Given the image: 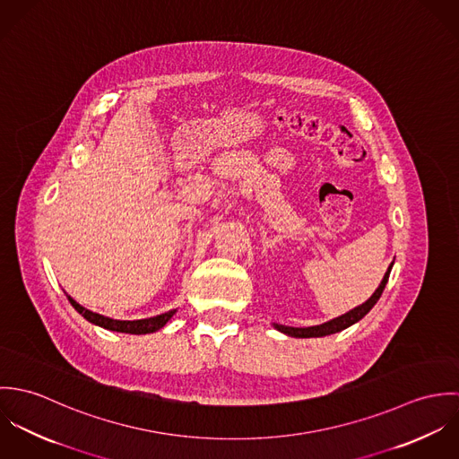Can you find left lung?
<instances>
[{"label": "left lung", "instance_id": "left-lung-1", "mask_svg": "<svg viewBox=\"0 0 459 459\" xmlns=\"http://www.w3.org/2000/svg\"><path fill=\"white\" fill-rule=\"evenodd\" d=\"M394 262L391 263V266L387 268V272H385V275H384V279H382V282H380V286L377 288V291L362 304V306H357L355 309H351V311H348L346 315H341V316H337V318H333V320H330L327 324H322V325H315V327H286V325H279V324H273V327L277 328L279 332H282V333H286V335H291V337H324V335H330V333H335V332H341V330H344V328L350 327V325H353V324H357L359 320H362L371 309H373V306L378 302V299L382 297V293H384V290H385V284H387V281H389V275H391V268H393Z\"/></svg>", "mask_w": 459, "mask_h": 459}]
</instances>
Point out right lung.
Here are the masks:
<instances>
[{"label": "right lung", "instance_id": "add662e5", "mask_svg": "<svg viewBox=\"0 0 459 459\" xmlns=\"http://www.w3.org/2000/svg\"><path fill=\"white\" fill-rule=\"evenodd\" d=\"M68 302L72 304V307L81 315L84 316L90 324L93 325H99V327L108 328V330H115V332H126V333H150V332H155L159 328L164 327L171 316L177 313L175 309L173 311H168V313H162V315H157L153 318H144V320H134V322H127V320H113V318H108V316H102L99 313H93L90 309H84L82 306H79L72 297H68Z\"/></svg>", "mask_w": 459, "mask_h": 459}]
</instances>
